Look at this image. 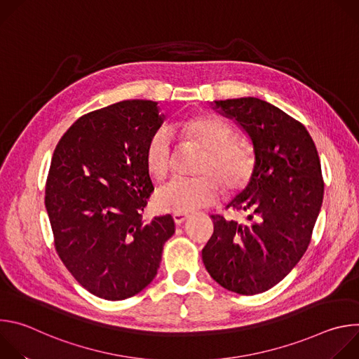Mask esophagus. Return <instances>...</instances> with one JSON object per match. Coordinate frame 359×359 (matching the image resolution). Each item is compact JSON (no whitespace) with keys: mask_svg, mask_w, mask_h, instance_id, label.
<instances>
[{"mask_svg":"<svg viewBox=\"0 0 359 359\" xmlns=\"http://www.w3.org/2000/svg\"><path fill=\"white\" fill-rule=\"evenodd\" d=\"M187 219H189V215H186V213H175V215H173V220H175L176 226L183 224Z\"/></svg>","mask_w":359,"mask_h":359,"instance_id":"obj_1","label":"esophagus"}]
</instances>
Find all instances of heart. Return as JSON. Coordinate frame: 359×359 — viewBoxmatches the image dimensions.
I'll use <instances>...</instances> for the list:
<instances>
[{
  "instance_id": "1",
  "label": "heart",
  "mask_w": 359,
  "mask_h": 359,
  "mask_svg": "<svg viewBox=\"0 0 359 359\" xmlns=\"http://www.w3.org/2000/svg\"><path fill=\"white\" fill-rule=\"evenodd\" d=\"M183 142L206 150L194 179L176 177L163 186L158 196V208L166 212L190 213L215 203L220 194V183L227 191L240 190L254 170L251 146L234 137L233 128L213 115H196L179 123ZM175 142L168 128L153 132L144 146V163L156 180H165L175 165Z\"/></svg>"
}]
</instances>
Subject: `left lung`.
<instances>
[{
    "label": "left lung",
    "mask_w": 359,
    "mask_h": 359,
    "mask_svg": "<svg viewBox=\"0 0 359 359\" xmlns=\"http://www.w3.org/2000/svg\"><path fill=\"white\" fill-rule=\"evenodd\" d=\"M212 105L250 136L255 163L245 189L227 204L245 212L247 223L212 216L203 263L226 290L260 294L295 267L311 241L324 197L318 151L302 123L266 100L248 96Z\"/></svg>",
    "instance_id": "left-lung-1"
}]
</instances>
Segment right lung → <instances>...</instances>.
Returning <instances> with one entry per match:
<instances>
[{
  "label": "right lung",
  "instance_id": "add662e5",
  "mask_svg": "<svg viewBox=\"0 0 359 359\" xmlns=\"http://www.w3.org/2000/svg\"><path fill=\"white\" fill-rule=\"evenodd\" d=\"M158 102L122 100L81 116L58 142L45 186L55 250L90 294L119 301L158 274L170 215L142 220L153 191L144 163L161 128Z\"/></svg>",
  "mask_w": 359,
  "mask_h": 359
}]
</instances>
